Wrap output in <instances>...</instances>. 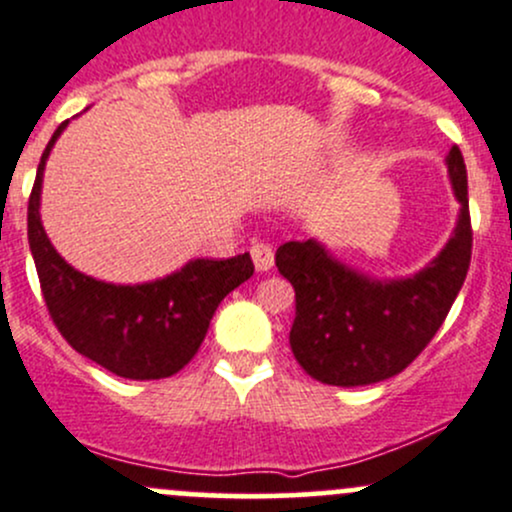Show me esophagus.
I'll return each instance as SVG.
<instances>
[{"label": "esophagus", "mask_w": 512, "mask_h": 512, "mask_svg": "<svg viewBox=\"0 0 512 512\" xmlns=\"http://www.w3.org/2000/svg\"><path fill=\"white\" fill-rule=\"evenodd\" d=\"M250 255H252V262H255L257 272L272 270L274 252H272V247L267 245V242H255V245L250 247Z\"/></svg>", "instance_id": "34e87169"}]
</instances>
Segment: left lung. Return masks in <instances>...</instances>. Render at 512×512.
<instances>
[{
  "mask_svg": "<svg viewBox=\"0 0 512 512\" xmlns=\"http://www.w3.org/2000/svg\"><path fill=\"white\" fill-rule=\"evenodd\" d=\"M461 201L459 225L427 270L375 282L333 260L314 240L284 242L274 262L294 287L289 343L297 363L326 385L355 387L402 373L444 324L471 265L469 176L454 147L446 157Z\"/></svg>",
  "mask_w": 512,
  "mask_h": 512,
  "instance_id": "obj_1",
  "label": "left lung"
}]
</instances>
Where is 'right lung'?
<instances>
[{"instance_id": "add662e5", "label": "right lung", "mask_w": 512, "mask_h": 512, "mask_svg": "<svg viewBox=\"0 0 512 512\" xmlns=\"http://www.w3.org/2000/svg\"><path fill=\"white\" fill-rule=\"evenodd\" d=\"M61 122L41 154L29 196V247L51 321L68 346L129 380L179 373L201 348L218 304L252 277L250 252L228 260H193L181 272L137 287L98 282L73 270L48 242L39 218L41 176Z\"/></svg>"}]
</instances>
